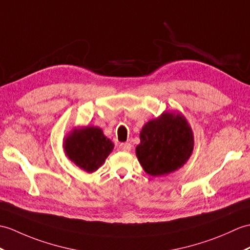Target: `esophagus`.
I'll list each match as a JSON object with an SVG mask.
<instances>
[{"label":"esophagus","instance_id":"1","mask_svg":"<svg viewBox=\"0 0 250 250\" xmlns=\"http://www.w3.org/2000/svg\"><path fill=\"white\" fill-rule=\"evenodd\" d=\"M119 148H120V150H123V151H130L132 146L130 143H123L119 145Z\"/></svg>","mask_w":250,"mask_h":250}]
</instances>
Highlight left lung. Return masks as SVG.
<instances>
[{"label":"left lung","instance_id":"8db88e82","mask_svg":"<svg viewBox=\"0 0 250 250\" xmlns=\"http://www.w3.org/2000/svg\"><path fill=\"white\" fill-rule=\"evenodd\" d=\"M136 156L144 170L152 177L168 175L181 168L194 149V135L180 113L164 112L148 121L139 133Z\"/></svg>","mask_w":250,"mask_h":250}]
</instances>
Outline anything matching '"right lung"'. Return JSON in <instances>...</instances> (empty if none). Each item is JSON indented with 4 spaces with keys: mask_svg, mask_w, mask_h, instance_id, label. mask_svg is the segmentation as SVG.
<instances>
[{
    "mask_svg": "<svg viewBox=\"0 0 250 250\" xmlns=\"http://www.w3.org/2000/svg\"><path fill=\"white\" fill-rule=\"evenodd\" d=\"M114 144L98 126L75 127L63 142L66 155L87 172H94L113 151Z\"/></svg>",
    "mask_w": 250,
    "mask_h": 250,
    "instance_id": "obj_1",
    "label": "right lung"
}]
</instances>
